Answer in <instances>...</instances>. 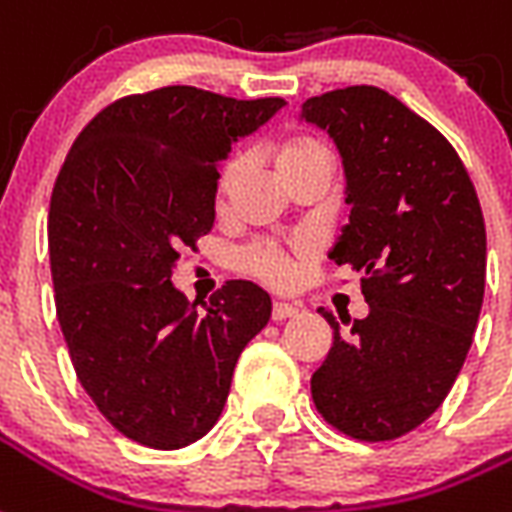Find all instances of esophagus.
<instances>
[{"mask_svg":"<svg viewBox=\"0 0 512 512\" xmlns=\"http://www.w3.org/2000/svg\"><path fill=\"white\" fill-rule=\"evenodd\" d=\"M296 312H299V307H296V304H288V301H275V304H272V320H275V323L293 318Z\"/></svg>","mask_w":512,"mask_h":512,"instance_id":"1","label":"esophagus"}]
</instances>
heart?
<instances>
[{"label":"heart","instance_id":"1","mask_svg":"<svg viewBox=\"0 0 512 512\" xmlns=\"http://www.w3.org/2000/svg\"><path fill=\"white\" fill-rule=\"evenodd\" d=\"M277 162H280V170L285 173V178L291 181L301 170L312 168L318 162H331V152L320 138L299 133V136H288L277 144ZM240 165H243L240 154H232V157L224 160V165L219 168V176H216L219 197H224L232 189ZM237 269L243 275L256 277L261 283L285 285L293 275V261L291 253L285 251L283 245L272 243V240H256V243L245 245L243 251L237 253Z\"/></svg>","mask_w":512,"mask_h":512}]
</instances>
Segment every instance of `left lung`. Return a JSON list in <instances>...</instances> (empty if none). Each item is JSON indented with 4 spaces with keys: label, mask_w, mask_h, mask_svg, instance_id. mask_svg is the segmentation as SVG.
<instances>
[{
    "label": "left lung",
    "mask_w": 512,
    "mask_h": 512,
    "mask_svg": "<svg viewBox=\"0 0 512 512\" xmlns=\"http://www.w3.org/2000/svg\"><path fill=\"white\" fill-rule=\"evenodd\" d=\"M301 117L334 136L350 224L331 259L360 272L368 315L339 323L312 374L328 425L358 441H395L425 422L457 382L486 283V224L457 149L374 85L307 98Z\"/></svg>",
    "instance_id": "8db88e82"
}]
</instances>
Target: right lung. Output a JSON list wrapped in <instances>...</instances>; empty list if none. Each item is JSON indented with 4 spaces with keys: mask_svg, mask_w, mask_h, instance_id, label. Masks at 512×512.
Listing matches in <instances>:
<instances>
[{
    "mask_svg": "<svg viewBox=\"0 0 512 512\" xmlns=\"http://www.w3.org/2000/svg\"><path fill=\"white\" fill-rule=\"evenodd\" d=\"M283 104L189 85L125 95L87 122L55 178L47 245L63 339L98 411L141 446L208 433L240 352L269 323L259 285L229 280L197 312L170 275L213 229L232 141Z\"/></svg>",
    "mask_w": 512,
    "mask_h": 512,
    "instance_id": "add662e5",
    "label": "right lung"
}]
</instances>
